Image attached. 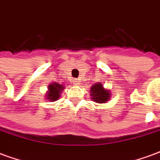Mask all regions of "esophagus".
<instances>
[{
	"instance_id": "34e87169",
	"label": "esophagus",
	"mask_w": 160,
	"mask_h": 160,
	"mask_svg": "<svg viewBox=\"0 0 160 160\" xmlns=\"http://www.w3.org/2000/svg\"><path fill=\"white\" fill-rule=\"evenodd\" d=\"M73 83L76 84V85H79V84H80V80H73Z\"/></svg>"
}]
</instances>
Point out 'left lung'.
<instances>
[{
  "label": "left lung",
  "mask_w": 160,
  "mask_h": 160,
  "mask_svg": "<svg viewBox=\"0 0 160 160\" xmlns=\"http://www.w3.org/2000/svg\"><path fill=\"white\" fill-rule=\"evenodd\" d=\"M91 99L95 103L105 104L111 98V91L105 89L102 82L93 84L90 89Z\"/></svg>",
  "instance_id": "left-lung-1"
}]
</instances>
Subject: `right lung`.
<instances>
[{
    "mask_svg": "<svg viewBox=\"0 0 160 160\" xmlns=\"http://www.w3.org/2000/svg\"><path fill=\"white\" fill-rule=\"evenodd\" d=\"M64 87H65L64 85H62V84L56 83V82L50 83L48 87V91L46 92L47 93L45 94L44 97L49 102L56 101L61 96V93L64 89Z\"/></svg>",
    "mask_w": 160,
    "mask_h": 160,
    "instance_id": "add662e5",
    "label": "right lung"
}]
</instances>
